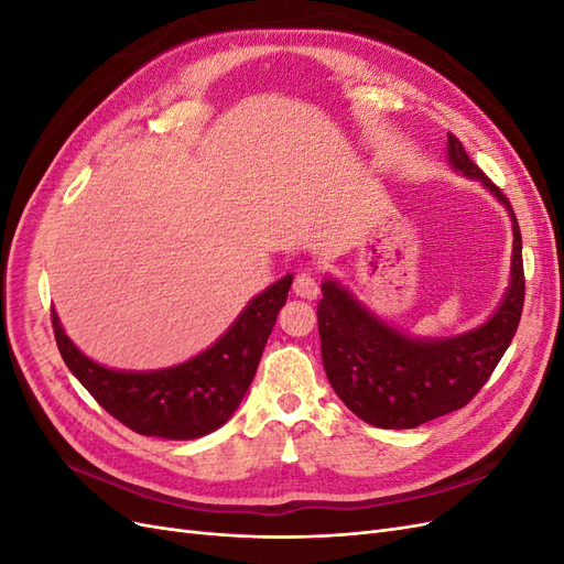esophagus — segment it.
<instances>
[{"instance_id": "1", "label": "esophagus", "mask_w": 564, "mask_h": 564, "mask_svg": "<svg viewBox=\"0 0 564 564\" xmlns=\"http://www.w3.org/2000/svg\"><path fill=\"white\" fill-rule=\"evenodd\" d=\"M294 294L301 296V299H317L319 284H317V278L313 275L311 270L299 272L296 280H294Z\"/></svg>"}]
</instances>
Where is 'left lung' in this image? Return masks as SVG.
Instances as JSON below:
<instances>
[{
  "mask_svg": "<svg viewBox=\"0 0 564 564\" xmlns=\"http://www.w3.org/2000/svg\"><path fill=\"white\" fill-rule=\"evenodd\" d=\"M449 162L482 181L513 218L510 286L482 327L452 338H409L365 311L334 280L322 284L317 305L322 362L336 395L355 416L377 429H416L466 406L489 381L513 340L524 305L522 235L508 197L477 166L454 133H447Z\"/></svg>",
  "mask_w": 564,
  "mask_h": 564,
  "instance_id": "left-lung-1",
  "label": "left lung"
}]
</instances>
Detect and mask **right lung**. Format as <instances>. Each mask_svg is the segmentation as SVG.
Listing matches in <instances>:
<instances>
[{
  "label": "right lung",
  "mask_w": 564,
  "mask_h": 564,
  "mask_svg": "<svg viewBox=\"0 0 564 564\" xmlns=\"http://www.w3.org/2000/svg\"><path fill=\"white\" fill-rule=\"evenodd\" d=\"M292 275L256 296L212 348L178 367L115 371L79 352L51 311L63 362L110 416L141 435L195 440L224 425L253 381L259 360L286 303Z\"/></svg>",
  "instance_id": "obj_1"
}]
</instances>
